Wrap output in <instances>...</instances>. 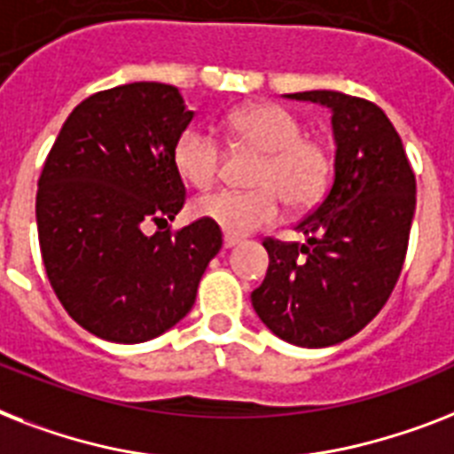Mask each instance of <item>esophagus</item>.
<instances>
[{"mask_svg": "<svg viewBox=\"0 0 454 454\" xmlns=\"http://www.w3.org/2000/svg\"><path fill=\"white\" fill-rule=\"evenodd\" d=\"M238 245V239L231 238V235H223V249H233Z\"/></svg>", "mask_w": 454, "mask_h": 454, "instance_id": "1", "label": "esophagus"}]
</instances>
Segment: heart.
<instances>
[{"label": "heart", "instance_id": "heart-1", "mask_svg": "<svg viewBox=\"0 0 454 454\" xmlns=\"http://www.w3.org/2000/svg\"><path fill=\"white\" fill-rule=\"evenodd\" d=\"M228 135L238 144L263 151L252 172V191L221 189L195 198L193 215L212 221L228 235H249L272 226L289 207H312L329 186L331 156L326 144L303 135L294 112L275 102L239 106L226 119ZM172 160L184 182L207 189L219 176V139L191 125L176 137Z\"/></svg>", "mask_w": 454, "mask_h": 454}]
</instances>
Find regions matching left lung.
<instances>
[{
    "instance_id": "obj_1",
    "label": "left lung",
    "mask_w": 454,
    "mask_h": 454,
    "mask_svg": "<svg viewBox=\"0 0 454 454\" xmlns=\"http://www.w3.org/2000/svg\"><path fill=\"white\" fill-rule=\"evenodd\" d=\"M331 109L335 175L296 226L301 242L265 238L270 265L252 291L261 322L298 348H329L359 333L387 303L406 261L415 175L380 106L335 90L286 95Z\"/></svg>"
}]
</instances>
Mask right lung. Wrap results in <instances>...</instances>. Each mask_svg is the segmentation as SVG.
Instances as JSON below:
<instances>
[{"instance_id":"1","label":"right lung","mask_w":454,"mask_h":454,"mask_svg":"<svg viewBox=\"0 0 454 454\" xmlns=\"http://www.w3.org/2000/svg\"><path fill=\"white\" fill-rule=\"evenodd\" d=\"M191 121L168 83L99 90L69 114L43 163L36 228L46 275L74 322L102 340L132 345L172 329L219 254L212 221L169 231L186 202L172 149Z\"/></svg>"}]
</instances>
